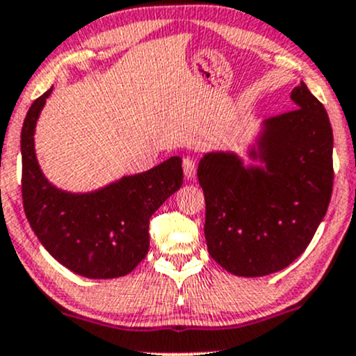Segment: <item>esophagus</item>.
Returning <instances> with one entry per match:
<instances>
[{
  "instance_id": "obj_1",
  "label": "esophagus",
  "mask_w": 356,
  "mask_h": 356,
  "mask_svg": "<svg viewBox=\"0 0 356 356\" xmlns=\"http://www.w3.org/2000/svg\"><path fill=\"white\" fill-rule=\"evenodd\" d=\"M183 173H185V178L192 179L197 175V164H195L193 158H183Z\"/></svg>"
}]
</instances>
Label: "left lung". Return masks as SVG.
I'll use <instances>...</instances> for the list:
<instances>
[{"label": "left lung", "instance_id": "obj_1", "mask_svg": "<svg viewBox=\"0 0 356 356\" xmlns=\"http://www.w3.org/2000/svg\"><path fill=\"white\" fill-rule=\"evenodd\" d=\"M296 108L263 122L261 166H244L234 152H207L197 177L205 195L210 256L238 277L284 270L314 238L332 192V129L305 83L292 90Z\"/></svg>", "mask_w": 356, "mask_h": 356}]
</instances>
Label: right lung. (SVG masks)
Segmentation results:
<instances>
[{
    "label": "right lung",
    "mask_w": 356,
    "mask_h": 356,
    "mask_svg": "<svg viewBox=\"0 0 356 356\" xmlns=\"http://www.w3.org/2000/svg\"><path fill=\"white\" fill-rule=\"evenodd\" d=\"M51 93L52 88L32 103L22 129L25 216L42 246L67 270L86 278L124 277L146 258L151 216L181 186V158L91 193L56 188L40 171L33 146L37 118Z\"/></svg>",
    "instance_id": "1"
}]
</instances>
